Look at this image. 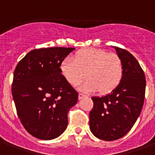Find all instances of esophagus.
<instances>
[{"mask_svg":"<svg viewBox=\"0 0 155 155\" xmlns=\"http://www.w3.org/2000/svg\"><path fill=\"white\" fill-rule=\"evenodd\" d=\"M78 97H79V100H81V99H83V98L86 97V95H84V94H81V93H80V94H79V96H78Z\"/></svg>","mask_w":155,"mask_h":155,"instance_id":"esophagus-1","label":"esophagus"}]
</instances>
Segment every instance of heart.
I'll return each mask as SVG.
<instances>
[{
	"mask_svg": "<svg viewBox=\"0 0 155 155\" xmlns=\"http://www.w3.org/2000/svg\"><path fill=\"white\" fill-rule=\"evenodd\" d=\"M61 72L71 85L81 86L82 91L106 94L118 86L124 75V64L115 53L102 49H86L78 52L74 59L66 58L61 62Z\"/></svg>",
	"mask_w": 155,
	"mask_h": 155,
	"instance_id": "1",
	"label": "heart"
}]
</instances>
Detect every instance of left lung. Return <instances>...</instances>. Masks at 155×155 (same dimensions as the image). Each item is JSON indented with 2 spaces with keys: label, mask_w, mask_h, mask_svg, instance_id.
<instances>
[{
  "label": "left lung",
  "mask_w": 155,
  "mask_h": 155,
  "mask_svg": "<svg viewBox=\"0 0 155 155\" xmlns=\"http://www.w3.org/2000/svg\"><path fill=\"white\" fill-rule=\"evenodd\" d=\"M124 64L122 81L110 93L92 97L90 129L98 139L112 141L124 136L133 127L143 108L146 80L133 54L114 46Z\"/></svg>",
  "instance_id": "left-lung-1"
}]
</instances>
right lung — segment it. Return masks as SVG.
Returning <instances> with one entry per match:
<instances>
[{"label":"right lung","instance_id":"obj_1","mask_svg":"<svg viewBox=\"0 0 155 155\" xmlns=\"http://www.w3.org/2000/svg\"><path fill=\"white\" fill-rule=\"evenodd\" d=\"M74 48L51 47L30 51L14 71L12 91L22 125L44 140L60 136L68 125V112L78 93L61 72V64Z\"/></svg>","mask_w":155,"mask_h":155}]
</instances>
